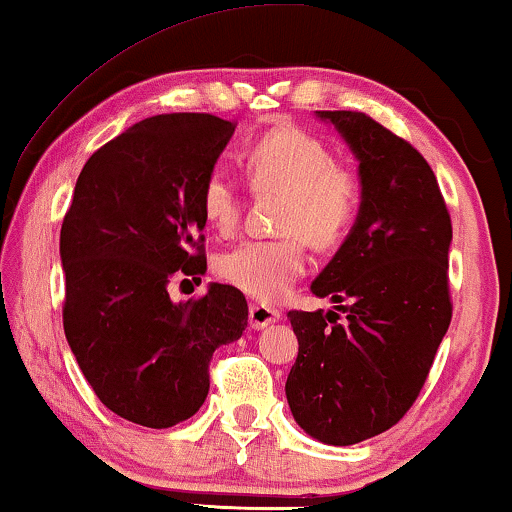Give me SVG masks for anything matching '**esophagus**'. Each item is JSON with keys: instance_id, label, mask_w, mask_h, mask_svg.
Listing matches in <instances>:
<instances>
[{"instance_id": "1", "label": "esophagus", "mask_w": 512, "mask_h": 512, "mask_svg": "<svg viewBox=\"0 0 512 512\" xmlns=\"http://www.w3.org/2000/svg\"><path fill=\"white\" fill-rule=\"evenodd\" d=\"M279 319V310L272 305L265 303H251L249 305V324L251 328H265L270 324H275Z\"/></svg>"}]
</instances>
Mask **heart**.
<instances>
[{
	"label": "heart",
	"instance_id": "obj_1",
	"mask_svg": "<svg viewBox=\"0 0 512 512\" xmlns=\"http://www.w3.org/2000/svg\"><path fill=\"white\" fill-rule=\"evenodd\" d=\"M244 177L251 191L277 193V240H247L223 251L214 270L221 282L258 300H279L305 272L303 240L333 249L352 230L363 205V181L352 167L335 163L331 146L310 132L277 125L244 146ZM205 221L221 235L242 216V186L230 174H207L200 193Z\"/></svg>",
	"mask_w": 512,
	"mask_h": 512
}]
</instances>
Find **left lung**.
I'll return each instance as SVG.
<instances>
[{
    "mask_svg": "<svg viewBox=\"0 0 512 512\" xmlns=\"http://www.w3.org/2000/svg\"><path fill=\"white\" fill-rule=\"evenodd\" d=\"M317 114L359 158L363 205L312 282L335 310L289 312L298 356L286 401L312 438L354 445L401 422L429 377L452 321V221L436 174L410 142L361 111Z\"/></svg>",
    "mask_w": 512,
    "mask_h": 512,
    "instance_id": "1",
    "label": "left lung"
}]
</instances>
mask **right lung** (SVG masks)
I'll return each mask as SVG.
<instances>
[{
	"instance_id": "add662e5",
	"label": "right lung",
	"mask_w": 512,
	"mask_h": 512,
	"mask_svg": "<svg viewBox=\"0 0 512 512\" xmlns=\"http://www.w3.org/2000/svg\"><path fill=\"white\" fill-rule=\"evenodd\" d=\"M233 130L212 114L144 118L76 179L60 230L62 324L97 398L132 424L193 417L216 347L247 328V298L230 284L186 303L167 293L174 277L205 275L200 193Z\"/></svg>"
}]
</instances>
